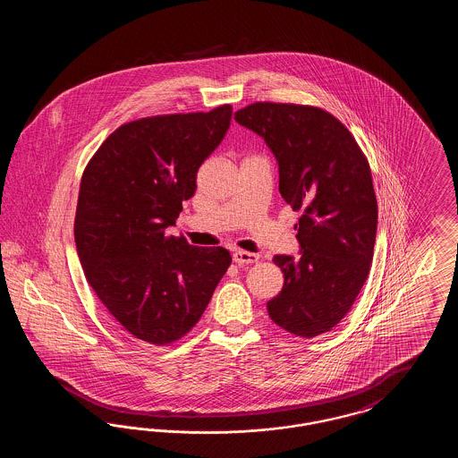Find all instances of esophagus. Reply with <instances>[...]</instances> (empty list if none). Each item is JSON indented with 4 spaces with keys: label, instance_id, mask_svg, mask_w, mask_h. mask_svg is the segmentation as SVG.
<instances>
[{
    "label": "esophagus",
    "instance_id": "34e87169",
    "mask_svg": "<svg viewBox=\"0 0 458 458\" xmlns=\"http://www.w3.org/2000/svg\"><path fill=\"white\" fill-rule=\"evenodd\" d=\"M233 261L240 264V266L254 264V262L259 261V256L252 254V252H245V250H237V252H233Z\"/></svg>",
    "mask_w": 458,
    "mask_h": 458
}]
</instances>
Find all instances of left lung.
Segmentation results:
<instances>
[{
    "mask_svg": "<svg viewBox=\"0 0 458 458\" xmlns=\"http://www.w3.org/2000/svg\"><path fill=\"white\" fill-rule=\"evenodd\" d=\"M276 157L280 194L299 218V258L278 254L273 323L312 338L336 327L369 275L377 202L369 165L345 125L314 106L256 103L235 113Z\"/></svg>",
    "mask_w": 458,
    "mask_h": 458,
    "instance_id": "8db88e82",
    "label": "left lung"
}]
</instances>
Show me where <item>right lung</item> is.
Returning a JSON list of instances; mask_svg holds the SVG:
<instances>
[{
	"label": "right lung",
	"instance_id": "1",
	"mask_svg": "<svg viewBox=\"0 0 458 458\" xmlns=\"http://www.w3.org/2000/svg\"><path fill=\"white\" fill-rule=\"evenodd\" d=\"M232 106L122 125L82 174L75 245L89 284L131 336L166 345L196 327L232 256L166 237L197 170L225 139Z\"/></svg>",
	"mask_w": 458,
	"mask_h": 458
}]
</instances>
